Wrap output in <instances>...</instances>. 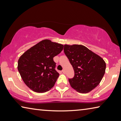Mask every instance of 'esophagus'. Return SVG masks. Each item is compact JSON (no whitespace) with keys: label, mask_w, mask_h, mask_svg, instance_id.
Listing matches in <instances>:
<instances>
[{"label":"esophagus","mask_w":121,"mask_h":121,"mask_svg":"<svg viewBox=\"0 0 121 121\" xmlns=\"http://www.w3.org/2000/svg\"><path fill=\"white\" fill-rule=\"evenodd\" d=\"M62 72L63 73H64V74H65V70H62Z\"/></svg>","instance_id":"1"}]
</instances>
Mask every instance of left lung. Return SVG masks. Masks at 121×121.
<instances>
[{
  "label": "left lung",
  "instance_id": "1",
  "mask_svg": "<svg viewBox=\"0 0 121 121\" xmlns=\"http://www.w3.org/2000/svg\"><path fill=\"white\" fill-rule=\"evenodd\" d=\"M63 50L75 73L73 77L69 78L71 86L83 93L97 87L105 73V61L81 45H65Z\"/></svg>",
  "mask_w": 121,
  "mask_h": 121
}]
</instances>
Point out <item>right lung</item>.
I'll return each instance as SVG.
<instances>
[{"instance_id":"obj_1","label":"right lung","mask_w":121,"mask_h":121,"mask_svg":"<svg viewBox=\"0 0 121 121\" xmlns=\"http://www.w3.org/2000/svg\"><path fill=\"white\" fill-rule=\"evenodd\" d=\"M62 44L45 39L24 52L17 69L24 83L36 92H45L53 87L59 76L53 58L62 51Z\"/></svg>"}]
</instances>
